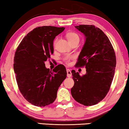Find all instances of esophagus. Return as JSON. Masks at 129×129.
I'll list each match as a JSON object with an SVG mask.
<instances>
[{"instance_id": "esophagus-1", "label": "esophagus", "mask_w": 129, "mask_h": 129, "mask_svg": "<svg viewBox=\"0 0 129 129\" xmlns=\"http://www.w3.org/2000/svg\"><path fill=\"white\" fill-rule=\"evenodd\" d=\"M67 77H71L72 76V72L71 70L69 69H67Z\"/></svg>"}]
</instances>
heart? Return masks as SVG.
<instances>
[{"label":"heart","instance_id":"1","mask_svg":"<svg viewBox=\"0 0 129 129\" xmlns=\"http://www.w3.org/2000/svg\"><path fill=\"white\" fill-rule=\"evenodd\" d=\"M67 37L68 40L69 42L70 43H72L76 40H80L79 36H78L77 34L75 33V32H69V33H68L67 34ZM56 40H55V41H54V44L56 43ZM71 58V57L67 56L64 58V61H66L67 62H68Z\"/></svg>","mask_w":129,"mask_h":129}]
</instances>
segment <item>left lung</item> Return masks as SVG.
<instances>
[{
    "mask_svg": "<svg viewBox=\"0 0 129 129\" xmlns=\"http://www.w3.org/2000/svg\"><path fill=\"white\" fill-rule=\"evenodd\" d=\"M75 27L85 38L76 65L85 66L86 73L80 76L72 71L75 84L71 94L78 103L94 105L104 99L110 89L116 66L115 54L109 39L100 28L93 25Z\"/></svg>",
    "mask_w": 129,
    "mask_h": 129,
    "instance_id": "obj_1",
    "label": "left lung"
}]
</instances>
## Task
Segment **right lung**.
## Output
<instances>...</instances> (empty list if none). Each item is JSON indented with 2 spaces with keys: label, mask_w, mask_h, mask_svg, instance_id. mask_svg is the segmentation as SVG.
Wrapping results in <instances>:
<instances>
[{
  "label": "right lung",
  "mask_w": 129,
  "mask_h": 129,
  "mask_svg": "<svg viewBox=\"0 0 129 129\" xmlns=\"http://www.w3.org/2000/svg\"><path fill=\"white\" fill-rule=\"evenodd\" d=\"M64 29L53 26L35 28L24 37L15 52L14 69L17 85L25 100L35 106L53 103L67 77L63 65H58L53 72L45 65L53 53L54 39Z\"/></svg>",
  "instance_id": "obj_1"
}]
</instances>
